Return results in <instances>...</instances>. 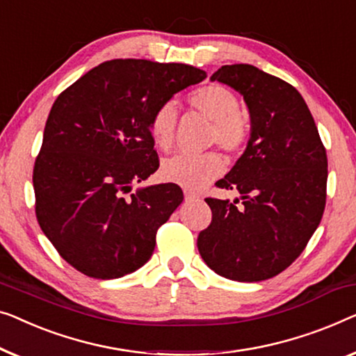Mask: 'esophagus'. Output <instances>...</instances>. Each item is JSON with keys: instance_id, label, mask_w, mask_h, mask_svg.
<instances>
[{"instance_id": "1", "label": "esophagus", "mask_w": 356, "mask_h": 356, "mask_svg": "<svg viewBox=\"0 0 356 356\" xmlns=\"http://www.w3.org/2000/svg\"><path fill=\"white\" fill-rule=\"evenodd\" d=\"M184 199H186V200H197L199 194L194 193V191H191V189H184Z\"/></svg>"}]
</instances>
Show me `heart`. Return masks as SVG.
I'll return each instance as SVG.
<instances>
[{"label": "heart", "mask_w": 356, "mask_h": 356, "mask_svg": "<svg viewBox=\"0 0 356 356\" xmlns=\"http://www.w3.org/2000/svg\"><path fill=\"white\" fill-rule=\"evenodd\" d=\"M188 104L212 120L210 143L218 144L223 151L236 154L244 149L250 138V122L239 111L238 96L218 83H209L191 91ZM178 112L173 102H163L152 112L149 133L161 151H168L177 130ZM225 161L218 152H205L199 156L178 154L162 163V177L170 183L188 189L202 188L223 173Z\"/></svg>", "instance_id": "heart-1"}]
</instances>
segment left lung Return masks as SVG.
Returning <instances> with one entry per match:
<instances>
[{"label":"left lung","mask_w":356,"mask_h":356,"mask_svg":"<svg viewBox=\"0 0 356 356\" xmlns=\"http://www.w3.org/2000/svg\"><path fill=\"white\" fill-rule=\"evenodd\" d=\"M212 80L239 91L252 133L216 188L234 202L207 197L212 221L197 238L205 264L241 282L280 275L302 254L326 207L327 156L307 102L296 88L250 64L223 65Z\"/></svg>","instance_id":"8db88e82"}]
</instances>
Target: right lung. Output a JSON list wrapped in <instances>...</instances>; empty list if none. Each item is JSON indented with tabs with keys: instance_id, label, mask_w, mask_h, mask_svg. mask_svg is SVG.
I'll return each mask as SVG.
<instances>
[{
	"instance_id": "right-lung-1",
	"label": "right lung",
	"mask_w": 356,
	"mask_h": 356,
	"mask_svg": "<svg viewBox=\"0 0 356 356\" xmlns=\"http://www.w3.org/2000/svg\"><path fill=\"white\" fill-rule=\"evenodd\" d=\"M207 74L186 64L106 60L65 88L46 120L33 167L35 213L76 271L115 280L151 259L157 229L183 202L178 184L131 193L159 168L149 120Z\"/></svg>"
}]
</instances>
